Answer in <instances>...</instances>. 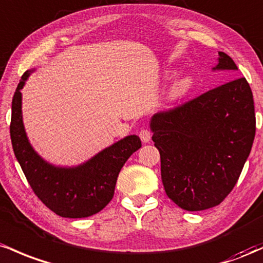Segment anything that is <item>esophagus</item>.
Segmentation results:
<instances>
[{
  "label": "esophagus",
  "mask_w": 263,
  "mask_h": 263,
  "mask_svg": "<svg viewBox=\"0 0 263 263\" xmlns=\"http://www.w3.org/2000/svg\"><path fill=\"white\" fill-rule=\"evenodd\" d=\"M139 137L143 143H149L150 139H152V133L147 130V129H143L139 133Z\"/></svg>",
  "instance_id": "obj_1"
}]
</instances>
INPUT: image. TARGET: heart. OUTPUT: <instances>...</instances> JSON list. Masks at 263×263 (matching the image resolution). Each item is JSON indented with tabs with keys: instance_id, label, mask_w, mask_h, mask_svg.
<instances>
[{
	"instance_id": "obj_1",
	"label": "heart",
	"mask_w": 263,
	"mask_h": 263,
	"mask_svg": "<svg viewBox=\"0 0 263 263\" xmlns=\"http://www.w3.org/2000/svg\"><path fill=\"white\" fill-rule=\"evenodd\" d=\"M194 85V79L190 76H180L171 83L166 92L167 102L175 103L182 99L190 92Z\"/></svg>"
}]
</instances>
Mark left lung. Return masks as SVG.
<instances>
[{
	"instance_id": "obj_1",
	"label": "left lung",
	"mask_w": 263,
	"mask_h": 263,
	"mask_svg": "<svg viewBox=\"0 0 263 263\" xmlns=\"http://www.w3.org/2000/svg\"><path fill=\"white\" fill-rule=\"evenodd\" d=\"M212 70L237 66L219 52ZM149 124L166 195L186 211L206 210L231 193L250 155L256 133L252 92L246 79H235L154 114Z\"/></svg>"
}]
</instances>
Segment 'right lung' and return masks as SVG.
Here are the masks:
<instances>
[{
    "instance_id": "1",
    "label": "right lung",
    "mask_w": 263,
    "mask_h": 263,
    "mask_svg": "<svg viewBox=\"0 0 263 263\" xmlns=\"http://www.w3.org/2000/svg\"><path fill=\"white\" fill-rule=\"evenodd\" d=\"M34 69L21 78L12 99L10 134L14 155L32 190L49 210L62 217L81 219L97 214L114 195L123 165L141 147L138 135H128L77 166L48 163L29 143L22 117V88Z\"/></svg>"
}]
</instances>
